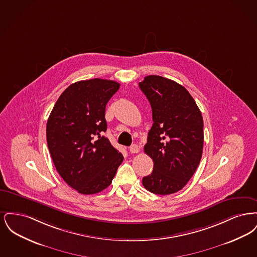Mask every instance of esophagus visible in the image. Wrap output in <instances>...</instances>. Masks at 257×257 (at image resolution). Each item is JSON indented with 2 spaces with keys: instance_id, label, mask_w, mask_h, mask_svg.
Segmentation results:
<instances>
[{
  "instance_id": "34e87169",
  "label": "esophagus",
  "mask_w": 257,
  "mask_h": 257,
  "mask_svg": "<svg viewBox=\"0 0 257 257\" xmlns=\"http://www.w3.org/2000/svg\"><path fill=\"white\" fill-rule=\"evenodd\" d=\"M131 153H138L140 151V147L138 145H132L129 148Z\"/></svg>"
}]
</instances>
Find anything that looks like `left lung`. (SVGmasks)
<instances>
[{
	"instance_id": "8db88e82",
	"label": "left lung",
	"mask_w": 257,
	"mask_h": 257,
	"mask_svg": "<svg viewBox=\"0 0 257 257\" xmlns=\"http://www.w3.org/2000/svg\"><path fill=\"white\" fill-rule=\"evenodd\" d=\"M139 86L153 119L144 149L154 167L143 185L156 195L174 194L188 183L201 159L202 115L189 91L172 80L150 75Z\"/></svg>"
}]
</instances>
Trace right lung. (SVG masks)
I'll return each instance as SVG.
<instances>
[{
    "instance_id": "obj_1",
    "label": "right lung",
    "mask_w": 257,
    "mask_h": 257,
    "mask_svg": "<svg viewBox=\"0 0 257 257\" xmlns=\"http://www.w3.org/2000/svg\"><path fill=\"white\" fill-rule=\"evenodd\" d=\"M119 86L98 78L76 82L50 113L51 157L62 179L80 194H97L109 187L122 163V154L102 136L107 130L106 105Z\"/></svg>"
}]
</instances>
